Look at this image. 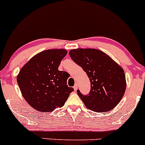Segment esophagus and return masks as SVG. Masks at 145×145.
Listing matches in <instances>:
<instances>
[{"label": "esophagus", "instance_id": "esophagus-1", "mask_svg": "<svg viewBox=\"0 0 145 145\" xmlns=\"http://www.w3.org/2000/svg\"><path fill=\"white\" fill-rule=\"evenodd\" d=\"M74 91H77L78 89V84H75V85L74 86Z\"/></svg>", "mask_w": 145, "mask_h": 145}]
</instances>
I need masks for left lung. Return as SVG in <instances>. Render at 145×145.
<instances>
[{
    "label": "left lung",
    "instance_id": "8db88e82",
    "mask_svg": "<svg viewBox=\"0 0 145 145\" xmlns=\"http://www.w3.org/2000/svg\"><path fill=\"white\" fill-rule=\"evenodd\" d=\"M73 61L82 67L91 82V91L77 93L87 108L97 112L110 111L117 106L126 89L123 68L104 52L93 48H78L69 52Z\"/></svg>",
    "mask_w": 145,
    "mask_h": 145
}]
</instances>
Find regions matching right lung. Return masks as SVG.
<instances>
[{
  "instance_id": "1",
  "label": "right lung",
  "mask_w": 145,
  "mask_h": 145,
  "mask_svg": "<svg viewBox=\"0 0 145 145\" xmlns=\"http://www.w3.org/2000/svg\"><path fill=\"white\" fill-rule=\"evenodd\" d=\"M67 54L65 49L44 50L22 67L17 82L26 102L36 110L52 112L62 107L74 89L67 85L69 75L58 69Z\"/></svg>"
}]
</instances>
